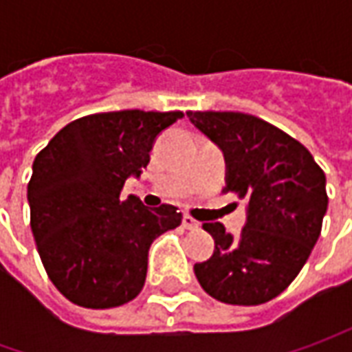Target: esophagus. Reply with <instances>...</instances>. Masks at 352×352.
I'll return each instance as SVG.
<instances>
[{"mask_svg": "<svg viewBox=\"0 0 352 352\" xmlns=\"http://www.w3.org/2000/svg\"><path fill=\"white\" fill-rule=\"evenodd\" d=\"M182 225L186 229H190V231H194V229H199V221H196L192 215H184Z\"/></svg>", "mask_w": 352, "mask_h": 352, "instance_id": "esophagus-1", "label": "esophagus"}]
</instances>
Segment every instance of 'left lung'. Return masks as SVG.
Wrapping results in <instances>:
<instances>
[{
    "instance_id": "left-lung-1",
    "label": "left lung",
    "mask_w": 352,
    "mask_h": 352,
    "mask_svg": "<svg viewBox=\"0 0 352 352\" xmlns=\"http://www.w3.org/2000/svg\"><path fill=\"white\" fill-rule=\"evenodd\" d=\"M227 160L223 192L249 201L247 225L233 236L204 223L215 250L194 266L211 298L233 305L274 300L300 274L327 211L325 174L311 153L282 129L239 111H188Z\"/></svg>"
}]
</instances>
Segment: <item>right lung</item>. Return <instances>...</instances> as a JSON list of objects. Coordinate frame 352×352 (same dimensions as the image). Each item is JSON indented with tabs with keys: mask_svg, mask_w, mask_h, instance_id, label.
<instances>
[{
	"mask_svg": "<svg viewBox=\"0 0 352 352\" xmlns=\"http://www.w3.org/2000/svg\"><path fill=\"white\" fill-rule=\"evenodd\" d=\"M182 111H107L76 119L36 155L27 186L31 229L50 282L66 300L107 309L135 300L156 236L182 223L178 208L119 199Z\"/></svg>",
	"mask_w": 352,
	"mask_h": 352,
	"instance_id": "obj_1",
	"label": "right lung"
}]
</instances>
